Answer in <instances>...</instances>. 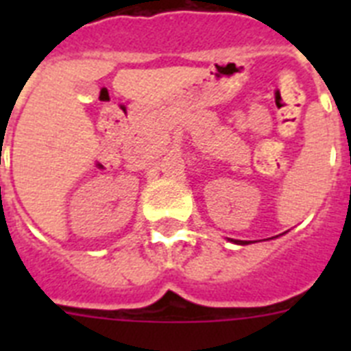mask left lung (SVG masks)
Instances as JSON below:
<instances>
[{
	"instance_id": "left-lung-1",
	"label": "left lung",
	"mask_w": 351,
	"mask_h": 351,
	"mask_svg": "<svg viewBox=\"0 0 351 351\" xmlns=\"http://www.w3.org/2000/svg\"><path fill=\"white\" fill-rule=\"evenodd\" d=\"M232 241V239H230ZM232 243H235V244H247V241H232Z\"/></svg>"
}]
</instances>
